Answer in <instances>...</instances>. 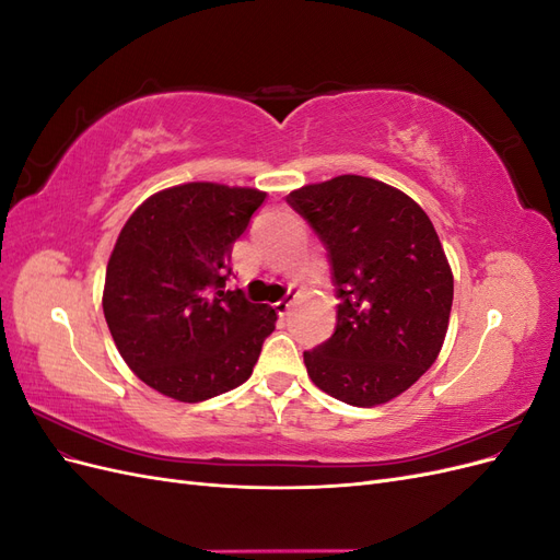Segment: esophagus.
<instances>
[{"label": "esophagus", "instance_id": "1", "mask_svg": "<svg viewBox=\"0 0 560 560\" xmlns=\"http://www.w3.org/2000/svg\"><path fill=\"white\" fill-rule=\"evenodd\" d=\"M292 306H294V296H292V294H287L284 299H280V301L276 303V308H278V313H280V315H287V313H290V311H292Z\"/></svg>", "mask_w": 560, "mask_h": 560}]
</instances>
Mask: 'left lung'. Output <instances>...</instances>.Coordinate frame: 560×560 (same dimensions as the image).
<instances>
[{
  "instance_id": "1",
  "label": "left lung",
  "mask_w": 560,
  "mask_h": 560,
  "mask_svg": "<svg viewBox=\"0 0 560 560\" xmlns=\"http://www.w3.org/2000/svg\"><path fill=\"white\" fill-rule=\"evenodd\" d=\"M290 206L329 249L338 319L303 352L311 381L350 406L399 397L442 352L453 270L418 202L385 182L338 175L294 189Z\"/></svg>"
}]
</instances>
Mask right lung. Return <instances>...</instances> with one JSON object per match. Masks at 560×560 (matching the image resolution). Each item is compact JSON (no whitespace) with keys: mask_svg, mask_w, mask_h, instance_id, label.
<instances>
[{"mask_svg":"<svg viewBox=\"0 0 560 560\" xmlns=\"http://www.w3.org/2000/svg\"><path fill=\"white\" fill-rule=\"evenodd\" d=\"M264 198L217 182L167 186L118 233L103 311L124 362L156 393L196 404L252 376L278 308L224 284L233 243Z\"/></svg>","mask_w":560,"mask_h":560,"instance_id":"1","label":"right lung"}]
</instances>
